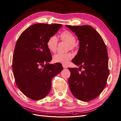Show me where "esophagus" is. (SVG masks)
Returning <instances> with one entry per match:
<instances>
[{
    "instance_id": "34e87169",
    "label": "esophagus",
    "mask_w": 121,
    "mask_h": 121,
    "mask_svg": "<svg viewBox=\"0 0 121 121\" xmlns=\"http://www.w3.org/2000/svg\"><path fill=\"white\" fill-rule=\"evenodd\" d=\"M63 68L65 69V68H68V67L67 66V65H63Z\"/></svg>"
}]
</instances>
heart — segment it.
<instances>
[{
    "instance_id": "heart-1",
    "label": "heart",
    "mask_w": 121,
    "mask_h": 121,
    "mask_svg": "<svg viewBox=\"0 0 121 121\" xmlns=\"http://www.w3.org/2000/svg\"><path fill=\"white\" fill-rule=\"evenodd\" d=\"M61 41H65L69 44V48L71 49H74L75 47V42L76 39L74 35L69 31L63 32L60 35ZM58 39L56 36H52L48 38L47 41V48L52 52H56L57 50ZM73 56L72 53H57L55 54L53 60L55 63H58L63 64H66L68 61L71 60Z\"/></svg>"
}]
</instances>
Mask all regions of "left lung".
Listing matches in <instances>:
<instances>
[{
	"label": "left lung",
	"instance_id": "1",
	"mask_svg": "<svg viewBox=\"0 0 121 121\" xmlns=\"http://www.w3.org/2000/svg\"><path fill=\"white\" fill-rule=\"evenodd\" d=\"M66 26L75 33L79 40L78 53L72 61L80 67L69 69V89L78 99L90 101L99 95L107 84L109 74L107 46L100 34L90 26Z\"/></svg>",
	"mask_w": 121,
	"mask_h": 121
}]
</instances>
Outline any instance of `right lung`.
Segmentation results:
<instances>
[{
	"label": "right lung",
	"mask_w": 121,
	"mask_h": 121,
	"mask_svg": "<svg viewBox=\"0 0 121 121\" xmlns=\"http://www.w3.org/2000/svg\"><path fill=\"white\" fill-rule=\"evenodd\" d=\"M61 26L60 24H34L26 29L17 41L12 63L14 80L21 92L32 100L47 96L52 78L63 69L60 63H48L52 56L46 44Z\"/></svg>",
	"instance_id": "add662e5"
}]
</instances>
